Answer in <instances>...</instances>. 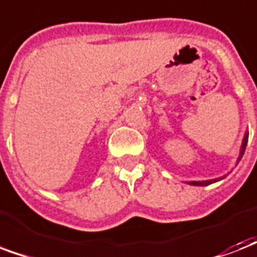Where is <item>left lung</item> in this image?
I'll list each match as a JSON object with an SVG mask.
<instances>
[{
  "label": "left lung",
  "mask_w": 257,
  "mask_h": 257,
  "mask_svg": "<svg viewBox=\"0 0 257 257\" xmlns=\"http://www.w3.org/2000/svg\"><path fill=\"white\" fill-rule=\"evenodd\" d=\"M248 135H249V133L245 132L244 139H242V144H241V148H240V155H238V158H237V163L241 160L242 155H244V152H245L246 143H248ZM224 178L225 176H222V178H215V179H210V181H191V182H186V183H189V185H193V186H209L211 185V183H214V182H218L221 181V179H224Z\"/></svg>",
  "instance_id": "left-lung-1"
}]
</instances>
